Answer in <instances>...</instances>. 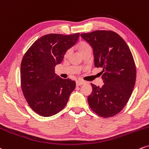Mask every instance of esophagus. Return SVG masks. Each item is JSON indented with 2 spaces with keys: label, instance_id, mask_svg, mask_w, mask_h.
I'll use <instances>...</instances> for the list:
<instances>
[{
  "label": "esophagus",
  "instance_id": "obj_1",
  "mask_svg": "<svg viewBox=\"0 0 149 149\" xmlns=\"http://www.w3.org/2000/svg\"><path fill=\"white\" fill-rule=\"evenodd\" d=\"M85 82L84 81H77L76 82V84L77 86H81L83 84H84Z\"/></svg>",
  "mask_w": 149,
  "mask_h": 149
}]
</instances>
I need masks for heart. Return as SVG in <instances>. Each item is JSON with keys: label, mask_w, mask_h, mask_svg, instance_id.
Here are the masks:
<instances>
[{"label": "heart", "mask_w": 149, "mask_h": 149, "mask_svg": "<svg viewBox=\"0 0 149 149\" xmlns=\"http://www.w3.org/2000/svg\"><path fill=\"white\" fill-rule=\"evenodd\" d=\"M88 48H91L90 45L86 42H80L78 45V49L79 52H81V51L84 50V49H88ZM69 53H70V51H68V52H67V54H66V55H68Z\"/></svg>", "instance_id": "heart-1"}]
</instances>
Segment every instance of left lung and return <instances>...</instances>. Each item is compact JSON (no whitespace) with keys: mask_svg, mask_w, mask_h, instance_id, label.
Returning a JSON list of instances; mask_svg holds the SVG:
<instances>
[{"mask_svg":"<svg viewBox=\"0 0 149 149\" xmlns=\"http://www.w3.org/2000/svg\"><path fill=\"white\" fill-rule=\"evenodd\" d=\"M93 51L94 65L102 68L103 84H93L88 96L91 109L107 118L119 113L128 102L136 81V67L130 48L123 38L111 31L82 33Z\"/></svg>","mask_w":149,"mask_h":149,"instance_id":"obj_1","label":"left lung"}]
</instances>
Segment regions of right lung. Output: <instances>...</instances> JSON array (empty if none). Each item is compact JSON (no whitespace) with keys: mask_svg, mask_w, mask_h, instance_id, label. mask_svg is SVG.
Wrapping results in <instances>:
<instances>
[{"mask_svg":"<svg viewBox=\"0 0 149 149\" xmlns=\"http://www.w3.org/2000/svg\"><path fill=\"white\" fill-rule=\"evenodd\" d=\"M79 38V33L48 34L31 45L21 63L23 94L33 111L45 117L55 115L65 107L76 83L55 73L65 54Z\"/></svg>","mask_w":149,"mask_h":149,"instance_id":"add662e5","label":"right lung"}]
</instances>
